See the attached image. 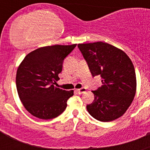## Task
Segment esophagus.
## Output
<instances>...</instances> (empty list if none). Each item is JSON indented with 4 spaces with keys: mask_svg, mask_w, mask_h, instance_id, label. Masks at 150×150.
Segmentation results:
<instances>
[{
    "mask_svg": "<svg viewBox=\"0 0 150 150\" xmlns=\"http://www.w3.org/2000/svg\"><path fill=\"white\" fill-rule=\"evenodd\" d=\"M76 91H77V93L83 94V93H84V92H86V89L85 88H79V89H76Z\"/></svg>",
    "mask_w": 150,
    "mask_h": 150,
    "instance_id": "esophagus-1",
    "label": "esophagus"
}]
</instances>
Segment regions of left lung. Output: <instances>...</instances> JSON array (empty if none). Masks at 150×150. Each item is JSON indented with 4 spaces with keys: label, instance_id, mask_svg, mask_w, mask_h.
Listing matches in <instances>:
<instances>
[{
    "label": "left lung",
    "instance_id": "8db88e82",
    "mask_svg": "<svg viewBox=\"0 0 150 150\" xmlns=\"http://www.w3.org/2000/svg\"><path fill=\"white\" fill-rule=\"evenodd\" d=\"M91 75L101 76L102 86L92 91L95 99L86 106L88 113L100 122L121 117L136 94L134 67L127 54L104 42L78 44Z\"/></svg>",
    "mask_w": 150,
    "mask_h": 150
}]
</instances>
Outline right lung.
<instances>
[{
	"label": "right lung",
	"instance_id": "add662e5",
	"mask_svg": "<svg viewBox=\"0 0 150 150\" xmlns=\"http://www.w3.org/2000/svg\"><path fill=\"white\" fill-rule=\"evenodd\" d=\"M76 44L43 46L28 54L16 72V88L22 104L30 114L41 120L59 116L67 107L74 90L54 86L59 79L64 59Z\"/></svg>",
	"mask_w": 150,
	"mask_h": 150
}]
</instances>
